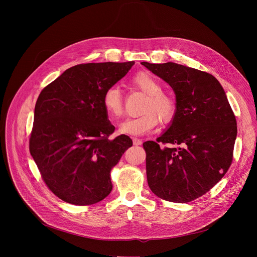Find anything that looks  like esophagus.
Masks as SVG:
<instances>
[{
	"label": "esophagus",
	"mask_w": 257,
	"mask_h": 257,
	"mask_svg": "<svg viewBox=\"0 0 257 257\" xmlns=\"http://www.w3.org/2000/svg\"><path fill=\"white\" fill-rule=\"evenodd\" d=\"M133 144L134 145H141L142 144V141L138 138H133Z\"/></svg>",
	"instance_id": "34e87169"
}]
</instances>
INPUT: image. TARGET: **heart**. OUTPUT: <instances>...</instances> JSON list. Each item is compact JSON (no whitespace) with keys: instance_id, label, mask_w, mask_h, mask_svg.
Here are the masks:
<instances>
[{"instance_id":"1","label":"heart","mask_w":257,"mask_h":257,"mask_svg":"<svg viewBox=\"0 0 257 257\" xmlns=\"http://www.w3.org/2000/svg\"><path fill=\"white\" fill-rule=\"evenodd\" d=\"M132 83L138 89L148 94L141 107L142 114L125 120L120 126V132L127 135H144L153 131L159 124L171 122L177 112L176 100L163 91L160 81L149 72H139L132 78ZM102 105L105 113L112 118L123 115V94L116 86L107 87L102 94Z\"/></svg>"}]
</instances>
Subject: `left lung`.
I'll return each mask as SVG.
<instances>
[{"mask_svg":"<svg viewBox=\"0 0 257 257\" xmlns=\"http://www.w3.org/2000/svg\"><path fill=\"white\" fill-rule=\"evenodd\" d=\"M168 82L177 112L157 141H146V176L160 198L184 203L208 192L228 172L237 136L236 117L219 82L209 73L168 62H142ZM170 144H182L171 148Z\"/></svg>","mask_w":257,"mask_h":257,"instance_id":"left-lung-1","label":"left lung"}]
</instances>
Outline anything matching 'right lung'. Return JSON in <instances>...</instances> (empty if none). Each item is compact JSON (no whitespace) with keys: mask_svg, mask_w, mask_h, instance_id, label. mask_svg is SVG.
Returning a JSON list of instances; mask_svg holds the SVG:
<instances>
[{"mask_svg":"<svg viewBox=\"0 0 257 257\" xmlns=\"http://www.w3.org/2000/svg\"><path fill=\"white\" fill-rule=\"evenodd\" d=\"M133 65L79 64L67 69L40 93L29 152L48 188L63 201L91 205L112 191L111 171L132 140L127 135L109 139L115 127L101 98Z\"/></svg>","mask_w":257,"mask_h":257,"instance_id":"add662e5","label":"right lung"}]
</instances>
